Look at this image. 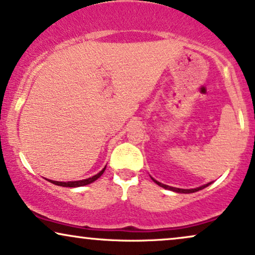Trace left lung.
<instances>
[{"label":"left lung","mask_w":255,"mask_h":255,"mask_svg":"<svg viewBox=\"0 0 255 255\" xmlns=\"http://www.w3.org/2000/svg\"><path fill=\"white\" fill-rule=\"evenodd\" d=\"M151 179H153V178H151ZM153 181L155 182L156 185H159L160 187H163V188H165V189H169V191H173V192H176V193H185V194H188V193H194V192H198V191H200V189L205 188V187H207V186H209V185H211V183H212V182L206 183V185L201 186V187H198V188H194V189H182V188H175V187H170V186L163 185V183H161V182H159V181H156L155 179H153Z\"/></svg>","instance_id":"left-lung-1"}]
</instances>
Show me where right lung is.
I'll return each instance as SVG.
<instances>
[{
  "label": "right lung",
  "instance_id": "1",
  "mask_svg": "<svg viewBox=\"0 0 255 255\" xmlns=\"http://www.w3.org/2000/svg\"><path fill=\"white\" fill-rule=\"evenodd\" d=\"M106 167L104 169L101 170V172H99L96 175L92 176V178H88V179H85V180H79V181H68V182H61V181H53V180H48V181H50L51 183H54V185H57V186H62V187H81V186H86V185H89V183L94 182L95 180H98L100 176L102 175L105 172Z\"/></svg>",
  "mask_w": 255,
  "mask_h": 255
}]
</instances>
